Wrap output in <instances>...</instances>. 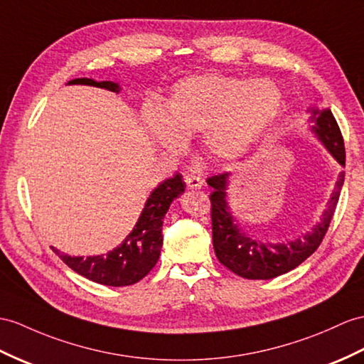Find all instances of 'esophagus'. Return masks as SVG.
Masks as SVG:
<instances>
[{"label":"esophagus","mask_w":364,"mask_h":364,"mask_svg":"<svg viewBox=\"0 0 364 364\" xmlns=\"http://www.w3.org/2000/svg\"><path fill=\"white\" fill-rule=\"evenodd\" d=\"M185 183H187L188 188L199 190L203 185V181L196 174H187V176H185Z\"/></svg>","instance_id":"1"}]
</instances>
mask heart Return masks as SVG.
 <instances>
[{"instance_id": "obj_1", "label": "heart", "mask_w": 364, "mask_h": 364, "mask_svg": "<svg viewBox=\"0 0 364 364\" xmlns=\"http://www.w3.org/2000/svg\"><path fill=\"white\" fill-rule=\"evenodd\" d=\"M281 92L269 80L205 74L182 80L164 111L148 108L146 127L168 151L202 132V148L218 161L242 156L278 114Z\"/></svg>"}]
</instances>
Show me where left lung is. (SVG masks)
Wrapping results in <instances>:
<instances>
[{"instance_id": "1", "label": "left lung", "mask_w": 364, "mask_h": 364, "mask_svg": "<svg viewBox=\"0 0 364 364\" xmlns=\"http://www.w3.org/2000/svg\"><path fill=\"white\" fill-rule=\"evenodd\" d=\"M310 120L315 122L314 131L323 140L326 148L329 149L336 161L344 165V140L331 109H324L321 112L314 109V115ZM227 177L228 173H220L207 179V183L213 188L210 202L215 253L219 262L236 273L237 277L247 279H272L298 267L320 247L327 228H329L336 203H338L344 182V171H341L338 177L335 191L329 200V207L324 211L321 223L314 228V232L287 244L261 242L258 239H252L239 232L237 225L233 224L232 213L228 211L225 202Z\"/></svg>"}]
</instances>
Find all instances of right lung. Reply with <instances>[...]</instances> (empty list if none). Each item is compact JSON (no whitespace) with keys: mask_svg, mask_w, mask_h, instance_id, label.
<instances>
[{"mask_svg":"<svg viewBox=\"0 0 364 364\" xmlns=\"http://www.w3.org/2000/svg\"><path fill=\"white\" fill-rule=\"evenodd\" d=\"M69 85H90L105 90L119 92L120 87L112 82H94L91 78L70 80ZM185 191L182 174L176 173L170 179L164 181L148 198L145 208L132 228L129 236L117 249L111 250L105 256H69L60 253L52 247L58 258L68 267L82 277L99 282L103 286L123 287L139 282L151 272L156 265L164 244L162 224L164 216L170 208L171 202Z\"/></svg>","mask_w":364,"mask_h":364,"instance_id":"1","label":"right lung"}]
</instances>
